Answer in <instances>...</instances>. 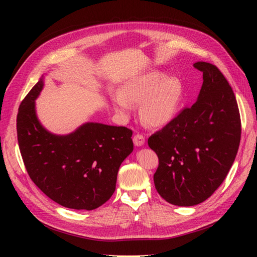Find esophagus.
<instances>
[{
    "label": "esophagus",
    "instance_id": "obj_1",
    "mask_svg": "<svg viewBox=\"0 0 257 257\" xmlns=\"http://www.w3.org/2000/svg\"><path fill=\"white\" fill-rule=\"evenodd\" d=\"M133 142H134L135 146H137V147H142V146L145 144V136L138 133V134L134 135V137H133Z\"/></svg>",
    "mask_w": 257,
    "mask_h": 257
}]
</instances>
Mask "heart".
<instances>
[{"label":"heart","mask_w":257,"mask_h":257,"mask_svg":"<svg viewBox=\"0 0 257 257\" xmlns=\"http://www.w3.org/2000/svg\"><path fill=\"white\" fill-rule=\"evenodd\" d=\"M183 96L182 84L176 78L159 71L139 76L126 82L121 93L111 99L115 111L127 119L134 111V104L141 105L143 121L152 127H162L172 122L180 109Z\"/></svg>","instance_id":"heart-1"}]
</instances>
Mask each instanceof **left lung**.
I'll list each match as a JSON object with an SVG mask.
<instances>
[{
	"mask_svg": "<svg viewBox=\"0 0 257 257\" xmlns=\"http://www.w3.org/2000/svg\"><path fill=\"white\" fill-rule=\"evenodd\" d=\"M194 67L204 79L197 100L148 139L159 158L155 189L169 204L184 207L203 203L222 184L241 137L239 108L226 78L207 62Z\"/></svg>",
	"mask_w": 257,
	"mask_h": 257,
	"instance_id": "8db88e82",
	"label": "left lung"
}]
</instances>
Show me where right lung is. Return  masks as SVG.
Instances as JSON below:
<instances>
[{
  "instance_id": "1",
  "label": "right lung",
  "mask_w": 257,
  "mask_h": 257,
  "mask_svg": "<svg viewBox=\"0 0 257 257\" xmlns=\"http://www.w3.org/2000/svg\"><path fill=\"white\" fill-rule=\"evenodd\" d=\"M41 79L19 106L17 137L27 172L43 193L59 205L93 210L115 190L121 163L133 151V131L100 123L83 124L74 133L57 136L35 114Z\"/></svg>"
}]
</instances>
